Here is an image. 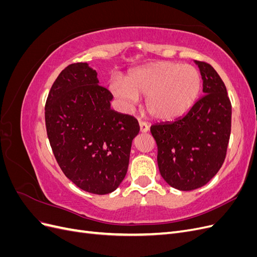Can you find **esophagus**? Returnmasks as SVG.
I'll return each instance as SVG.
<instances>
[{"label": "esophagus", "instance_id": "obj_1", "mask_svg": "<svg viewBox=\"0 0 257 257\" xmlns=\"http://www.w3.org/2000/svg\"><path fill=\"white\" fill-rule=\"evenodd\" d=\"M139 127H141L142 133H147V132L149 131V125H148V123L144 121H139Z\"/></svg>", "mask_w": 257, "mask_h": 257}]
</instances>
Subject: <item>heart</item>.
Returning <instances> with one entry per match:
<instances>
[{
    "instance_id": "heart-1",
    "label": "heart",
    "mask_w": 257,
    "mask_h": 257,
    "mask_svg": "<svg viewBox=\"0 0 257 257\" xmlns=\"http://www.w3.org/2000/svg\"><path fill=\"white\" fill-rule=\"evenodd\" d=\"M110 92L122 105L131 109L146 96V109L152 118L173 120L183 114L194 104L201 87V76L189 64L158 62L131 71L125 80L112 77Z\"/></svg>"
}]
</instances>
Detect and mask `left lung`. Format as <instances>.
<instances>
[{"label": "left lung", "instance_id": "1", "mask_svg": "<svg viewBox=\"0 0 257 257\" xmlns=\"http://www.w3.org/2000/svg\"><path fill=\"white\" fill-rule=\"evenodd\" d=\"M194 62L201 75L204 95L180 118L151 126L160 174L180 191L201 188L219 172L231 125V105L221 77L210 64Z\"/></svg>", "mask_w": 257, "mask_h": 257}]
</instances>
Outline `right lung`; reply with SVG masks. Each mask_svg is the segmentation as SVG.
<instances>
[{
  "mask_svg": "<svg viewBox=\"0 0 257 257\" xmlns=\"http://www.w3.org/2000/svg\"><path fill=\"white\" fill-rule=\"evenodd\" d=\"M88 63H74L53 82L45 107L47 135L60 168L79 189L113 192L127 172L134 116L111 109V93Z\"/></svg>",
  "mask_w": 257,
  "mask_h": 257,
  "instance_id": "obj_1",
  "label": "right lung"
}]
</instances>
